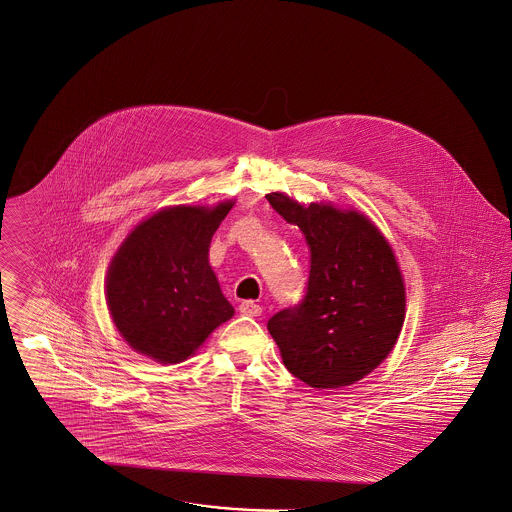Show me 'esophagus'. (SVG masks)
Listing matches in <instances>:
<instances>
[{
  "label": "esophagus",
  "mask_w": 512,
  "mask_h": 512,
  "mask_svg": "<svg viewBox=\"0 0 512 512\" xmlns=\"http://www.w3.org/2000/svg\"><path fill=\"white\" fill-rule=\"evenodd\" d=\"M239 312H241V314H247V316H261L263 308H261V305L253 303V301H243V303L239 305Z\"/></svg>",
  "instance_id": "34e87169"
}]
</instances>
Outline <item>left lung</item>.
<instances>
[{"label":"left lung","instance_id":"1","mask_svg":"<svg viewBox=\"0 0 512 512\" xmlns=\"http://www.w3.org/2000/svg\"><path fill=\"white\" fill-rule=\"evenodd\" d=\"M269 204L310 249L307 295L269 318L287 370L310 388L350 386L392 352L406 318V287L382 231L356 209L303 205L273 192Z\"/></svg>","mask_w":512,"mask_h":512}]
</instances>
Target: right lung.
<instances>
[{"label": "right lung", "mask_w": 512, "mask_h": 512, "mask_svg": "<svg viewBox=\"0 0 512 512\" xmlns=\"http://www.w3.org/2000/svg\"><path fill=\"white\" fill-rule=\"evenodd\" d=\"M233 202L166 207L138 223L106 273V305L136 352L178 364L233 316L209 265V243Z\"/></svg>", "instance_id": "right-lung-1"}]
</instances>
